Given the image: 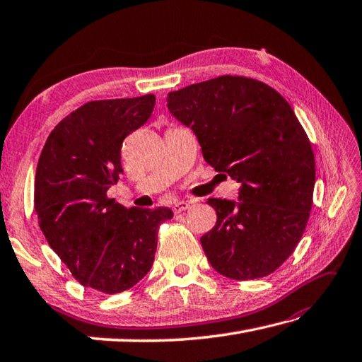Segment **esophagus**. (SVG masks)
I'll return each instance as SVG.
<instances>
[{
	"mask_svg": "<svg viewBox=\"0 0 362 362\" xmlns=\"http://www.w3.org/2000/svg\"><path fill=\"white\" fill-rule=\"evenodd\" d=\"M190 208V202H176L175 204H173V211L176 212V214H180V212H182V211H186V209H189Z\"/></svg>",
	"mask_w": 362,
	"mask_h": 362,
	"instance_id": "1",
	"label": "esophagus"
}]
</instances>
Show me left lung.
Here are the masks:
<instances>
[{
  "label": "left lung",
  "instance_id": "1",
  "mask_svg": "<svg viewBox=\"0 0 362 362\" xmlns=\"http://www.w3.org/2000/svg\"><path fill=\"white\" fill-rule=\"evenodd\" d=\"M167 106L192 128L203 158L238 180L239 202L209 198L217 223L202 247L226 278L270 275L298 245L313 208L315 160L289 103L247 76H218L170 92Z\"/></svg>",
  "mask_w": 362,
  "mask_h": 362
}]
</instances>
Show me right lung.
<instances>
[{
	"instance_id": "1",
	"label": "right lung",
	"mask_w": 362,
	"mask_h": 362,
	"mask_svg": "<svg viewBox=\"0 0 362 362\" xmlns=\"http://www.w3.org/2000/svg\"><path fill=\"white\" fill-rule=\"evenodd\" d=\"M156 97L88 101L51 131L35 172L34 208L49 247L78 281L103 293L131 289L148 274L159 225L172 209L115 203L122 145L150 119Z\"/></svg>"
}]
</instances>
